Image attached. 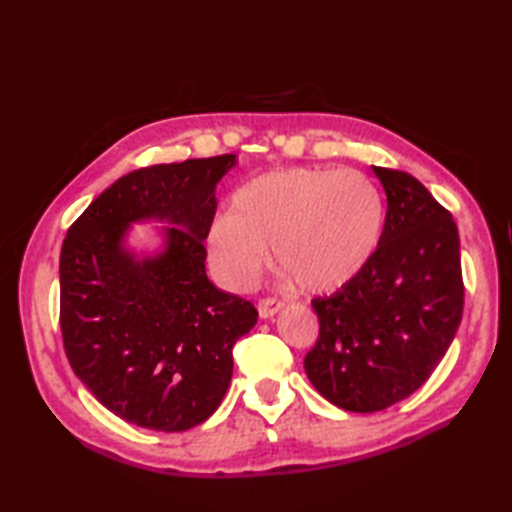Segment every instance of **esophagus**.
<instances>
[{
  "instance_id": "34e87169",
  "label": "esophagus",
  "mask_w": 512,
  "mask_h": 512,
  "mask_svg": "<svg viewBox=\"0 0 512 512\" xmlns=\"http://www.w3.org/2000/svg\"><path fill=\"white\" fill-rule=\"evenodd\" d=\"M281 308H284V303H281L279 299H273V297L259 299V303H257L259 317H262V319H270V317H275V314H277Z\"/></svg>"
}]
</instances>
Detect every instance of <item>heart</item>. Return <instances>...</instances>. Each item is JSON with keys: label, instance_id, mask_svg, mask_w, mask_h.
Listing matches in <instances>:
<instances>
[{"label": "heart", "instance_id": "b5f03b06", "mask_svg": "<svg viewBox=\"0 0 512 512\" xmlns=\"http://www.w3.org/2000/svg\"><path fill=\"white\" fill-rule=\"evenodd\" d=\"M385 198L354 169L288 167L259 173L239 187L228 217L209 231L211 266L235 290L253 284L273 250V264L310 295L350 286L378 253Z\"/></svg>", "mask_w": 512, "mask_h": 512}]
</instances>
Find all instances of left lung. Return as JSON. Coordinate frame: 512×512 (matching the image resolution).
Listing matches in <instances>:
<instances>
[{"mask_svg": "<svg viewBox=\"0 0 512 512\" xmlns=\"http://www.w3.org/2000/svg\"><path fill=\"white\" fill-rule=\"evenodd\" d=\"M387 193L385 231L361 277L312 299L319 339L306 374L345 411H383L424 385L464 308L460 235L451 213L405 171L372 167Z\"/></svg>", "mask_w": 512, "mask_h": 512, "instance_id": "1", "label": "left lung"}]
</instances>
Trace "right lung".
I'll list each match as a JSON object with an SVG mask.
<instances>
[{
  "instance_id": "add662e5",
  "label": "right lung",
  "mask_w": 512,
  "mask_h": 512,
  "mask_svg": "<svg viewBox=\"0 0 512 512\" xmlns=\"http://www.w3.org/2000/svg\"><path fill=\"white\" fill-rule=\"evenodd\" d=\"M233 154L136 169L81 213L63 239L61 334L74 374L103 407L138 427H198L231 385L233 345L257 323L250 301L206 277L215 187ZM165 221L166 244L124 246L136 221Z\"/></svg>"
}]
</instances>
